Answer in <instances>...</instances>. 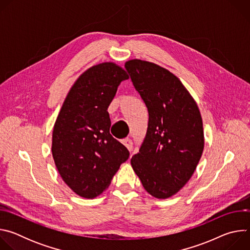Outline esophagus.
Instances as JSON below:
<instances>
[{"label": "esophagus", "instance_id": "1", "mask_svg": "<svg viewBox=\"0 0 250 250\" xmlns=\"http://www.w3.org/2000/svg\"><path fill=\"white\" fill-rule=\"evenodd\" d=\"M123 144H124V146H125L129 151H131V149H132V141H131L129 138H125V139L123 140Z\"/></svg>", "mask_w": 250, "mask_h": 250}]
</instances>
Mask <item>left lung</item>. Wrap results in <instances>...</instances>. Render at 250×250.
<instances>
[{"label":"left lung","instance_id":"8db88e82","mask_svg":"<svg viewBox=\"0 0 250 250\" xmlns=\"http://www.w3.org/2000/svg\"><path fill=\"white\" fill-rule=\"evenodd\" d=\"M149 120L144 144L130 163L152 197L167 199L190 180L204 150L203 121L198 104L169 70L149 61L125 64Z\"/></svg>","mask_w":250,"mask_h":250}]
</instances>
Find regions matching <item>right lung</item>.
I'll use <instances>...</instances> for the list:
<instances>
[{
  "label": "right lung",
  "instance_id": "right-lung-1",
  "mask_svg": "<svg viewBox=\"0 0 250 250\" xmlns=\"http://www.w3.org/2000/svg\"><path fill=\"white\" fill-rule=\"evenodd\" d=\"M125 70L114 62L87 69L69 90L52 132V156L66 185L94 199L112 182L129 152L110 133L108 108Z\"/></svg>",
  "mask_w": 250,
  "mask_h": 250
}]
</instances>
